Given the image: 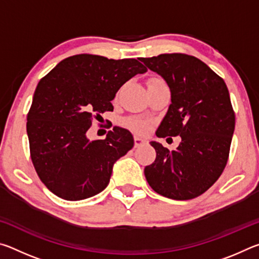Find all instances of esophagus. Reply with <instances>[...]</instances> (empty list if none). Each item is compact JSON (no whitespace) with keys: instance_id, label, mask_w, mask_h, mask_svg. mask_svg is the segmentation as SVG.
Wrapping results in <instances>:
<instances>
[{"instance_id":"1","label":"esophagus","mask_w":259,"mask_h":259,"mask_svg":"<svg viewBox=\"0 0 259 259\" xmlns=\"http://www.w3.org/2000/svg\"><path fill=\"white\" fill-rule=\"evenodd\" d=\"M148 143V140L146 138H142V137H138V136H136L135 137V147H139L142 145H145V144Z\"/></svg>"}]
</instances>
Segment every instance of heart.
I'll return each mask as SVG.
<instances>
[{
    "label": "heart",
    "instance_id": "heart-1",
    "mask_svg": "<svg viewBox=\"0 0 259 259\" xmlns=\"http://www.w3.org/2000/svg\"><path fill=\"white\" fill-rule=\"evenodd\" d=\"M157 81H162V80H160V78H151L148 82H157ZM125 125L138 134L146 133L148 128H150V123H148V122L144 120H139V119H130L125 122Z\"/></svg>",
    "mask_w": 259,
    "mask_h": 259
}]
</instances>
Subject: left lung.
Returning a JSON list of instances; mask_svg holds the SVG:
<instances>
[{
  "instance_id": "8db88e82",
  "label": "left lung",
  "mask_w": 259,
  "mask_h": 259,
  "mask_svg": "<svg viewBox=\"0 0 259 259\" xmlns=\"http://www.w3.org/2000/svg\"><path fill=\"white\" fill-rule=\"evenodd\" d=\"M140 61L159 74L171 93L156 136L182 138L175 151L151 142L156 159L145 166V177L165 198L194 199L213 185L229 159L235 128L229 89L221 76L193 56L163 54Z\"/></svg>"
}]
</instances>
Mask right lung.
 <instances>
[{
	"label": "right lung",
	"instance_id": "obj_1",
	"mask_svg": "<svg viewBox=\"0 0 259 259\" xmlns=\"http://www.w3.org/2000/svg\"><path fill=\"white\" fill-rule=\"evenodd\" d=\"M147 68L137 59L76 55L41 78L27 115L30 157L42 183L61 199L77 201L104 191L113 165L134 147L129 130L114 126L90 140L93 117L113 111L117 90Z\"/></svg>",
	"mask_w": 259,
	"mask_h": 259
}]
</instances>
